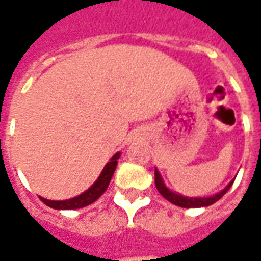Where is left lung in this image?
Instances as JSON below:
<instances>
[{"label": "left lung", "instance_id": "8db88e82", "mask_svg": "<svg viewBox=\"0 0 261 261\" xmlns=\"http://www.w3.org/2000/svg\"><path fill=\"white\" fill-rule=\"evenodd\" d=\"M233 185V180L230 181L228 186L225 187L224 190H221L217 194H214V196L210 197H186V196H181V194H177V193L172 192L169 190L168 187L165 186L164 180H162V177L159 175V172L155 169V186L158 189V192L162 194L164 198H166L168 201H170L172 204H175V205H179V207L183 208H198V207H208V205H211L214 202H217L221 198V197L224 196L225 193L228 192L230 189V186Z\"/></svg>", "mask_w": 261, "mask_h": 261}]
</instances>
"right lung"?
Instances as JSON below:
<instances>
[{"label":"right lung","mask_w":261,"mask_h":261,"mask_svg":"<svg viewBox=\"0 0 261 261\" xmlns=\"http://www.w3.org/2000/svg\"><path fill=\"white\" fill-rule=\"evenodd\" d=\"M119 158L120 152L114 153L112 159H110V162H108L106 166L103 168L102 173L97 177V180L86 192H84L80 196L74 197V198H69V200H63V201H53V200H47V198H43V197H40V200L46 205L54 208V210H76V208H82L89 205L93 201H96L97 198L106 192L109 183L112 180V176H113L114 170H116L117 159Z\"/></svg>","instance_id":"right-lung-1"}]
</instances>
